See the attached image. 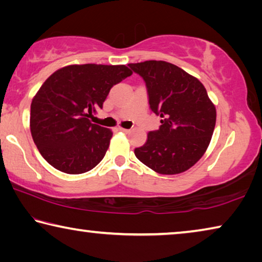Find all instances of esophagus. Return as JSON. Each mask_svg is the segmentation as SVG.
<instances>
[{
	"instance_id": "1",
	"label": "esophagus",
	"mask_w": 262,
	"mask_h": 262,
	"mask_svg": "<svg viewBox=\"0 0 262 262\" xmlns=\"http://www.w3.org/2000/svg\"><path fill=\"white\" fill-rule=\"evenodd\" d=\"M119 130L123 132V133H129L130 129H126V128H122V127H119Z\"/></svg>"
}]
</instances>
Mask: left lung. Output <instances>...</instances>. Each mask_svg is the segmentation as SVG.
<instances>
[{"instance_id": "left-lung-1", "label": "left lung", "mask_w": 262, "mask_h": 262, "mask_svg": "<svg viewBox=\"0 0 262 262\" xmlns=\"http://www.w3.org/2000/svg\"><path fill=\"white\" fill-rule=\"evenodd\" d=\"M145 82L150 110L162 118L159 129L134 150L144 165L161 174H178L192 167L210 143L216 108L206 88L177 66L165 61L129 63Z\"/></svg>"}]
</instances>
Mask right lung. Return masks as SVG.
<instances>
[{
	"label": "right lung",
	"instance_id": "1",
	"mask_svg": "<svg viewBox=\"0 0 262 262\" xmlns=\"http://www.w3.org/2000/svg\"><path fill=\"white\" fill-rule=\"evenodd\" d=\"M132 74L123 64H72L46 79L31 104L30 129L53 167L81 174L104 158L113 133L89 118L103 107L112 86Z\"/></svg>",
	"mask_w": 262,
	"mask_h": 262
}]
</instances>
